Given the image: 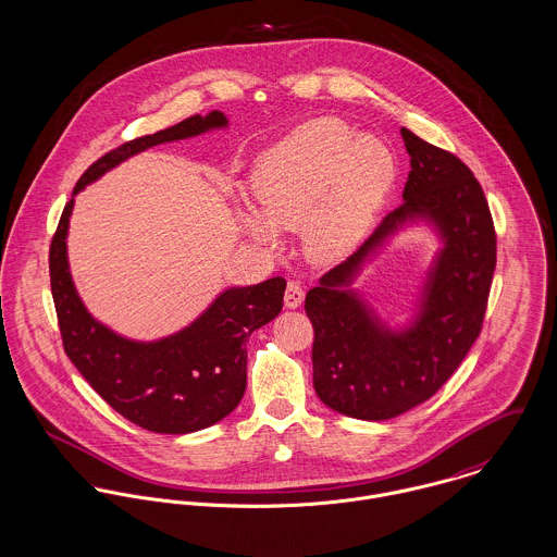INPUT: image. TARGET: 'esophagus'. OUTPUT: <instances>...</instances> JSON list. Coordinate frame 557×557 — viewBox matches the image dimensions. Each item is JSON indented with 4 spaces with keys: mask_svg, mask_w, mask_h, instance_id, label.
Returning a JSON list of instances; mask_svg holds the SVG:
<instances>
[{
    "mask_svg": "<svg viewBox=\"0 0 557 557\" xmlns=\"http://www.w3.org/2000/svg\"><path fill=\"white\" fill-rule=\"evenodd\" d=\"M304 302V289L296 283V281H292V283H287V289H285V306L287 308H298V306H302Z\"/></svg>",
    "mask_w": 557,
    "mask_h": 557,
    "instance_id": "esophagus-1",
    "label": "esophagus"
}]
</instances>
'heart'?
I'll return each instance as SVG.
<instances>
[{
  "instance_id": "obj_1",
  "label": "heart",
  "mask_w": 557,
  "mask_h": 557,
  "mask_svg": "<svg viewBox=\"0 0 557 557\" xmlns=\"http://www.w3.org/2000/svg\"><path fill=\"white\" fill-rule=\"evenodd\" d=\"M396 178L389 147L332 116L300 125L255 161L249 187L259 214L240 227L259 245L304 227L306 251L321 263L351 253Z\"/></svg>"
}]
</instances>
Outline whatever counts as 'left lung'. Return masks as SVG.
<instances>
[{"instance_id":"left-lung-1","label":"left lung","mask_w":557,"mask_h":557,"mask_svg":"<svg viewBox=\"0 0 557 557\" xmlns=\"http://www.w3.org/2000/svg\"><path fill=\"white\" fill-rule=\"evenodd\" d=\"M410 154L405 202L347 261L306 294L314 330L312 385L321 403L363 421H383L430 400L474 345L496 270V232L485 194L454 152L403 127ZM425 220L444 249L413 319L387 326L352 289L362 265L406 224Z\"/></svg>"}]
</instances>
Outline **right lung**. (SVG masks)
<instances>
[{
  "label": "right lung",
  "instance_id": "1",
  "mask_svg": "<svg viewBox=\"0 0 557 557\" xmlns=\"http://www.w3.org/2000/svg\"><path fill=\"white\" fill-rule=\"evenodd\" d=\"M221 127H227V116L212 110L106 152L78 178L52 236L51 292L65 354L119 414L157 434L198 432L238 406L247 389V341L281 312L287 283L276 276L230 287L181 332L151 343L132 341L100 323L74 287L65 245L70 216L74 196L121 161Z\"/></svg>",
  "mask_w": 557,
  "mask_h": 557
}]
</instances>
